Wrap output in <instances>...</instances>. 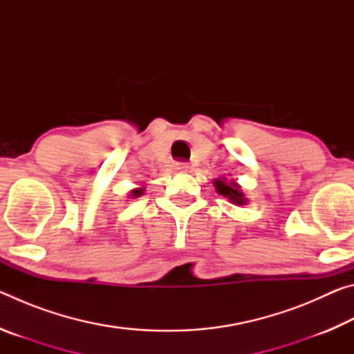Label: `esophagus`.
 I'll use <instances>...</instances> for the list:
<instances>
[{
  "label": "esophagus",
  "mask_w": 354,
  "mask_h": 354,
  "mask_svg": "<svg viewBox=\"0 0 354 354\" xmlns=\"http://www.w3.org/2000/svg\"><path fill=\"white\" fill-rule=\"evenodd\" d=\"M190 165L187 162H176V170L179 171H189Z\"/></svg>",
  "instance_id": "1"
}]
</instances>
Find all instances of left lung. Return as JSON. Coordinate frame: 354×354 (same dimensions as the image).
Wrapping results in <instances>:
<instances>
[{"label":"left lung","instance_id":"obj_1","mask_svg":"<svg viewBox=\"0 0 354 354\" xmlns=\"http://www.w3.org/2000/svg\"><path fill=\"white\" fill-rule=\"evenodd\" d=\"M214 185H215V190H217L220 195L226 196L232 205H237V206L247 205L248 200L245 198L241 185H239L236 181H227L226 178H221V179H215Z\"/></svg>","mask_w":354,"mask_h":354}]
</instances>
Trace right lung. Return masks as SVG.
I'll return each mask as SVG.
<instances>
[{
	"instance_id": "add662e5",
	"label": "right lung",
	"mask_w": 354,
	"mask_h": 354,
	"mask_svg": "<svg viewBox=\"0 0 354 354\" xmlns=\"http://www.w3.org/2000/svg\"><path fill=\"white\" fill-rule=\"evenodd\" d=\"M143 194V189L139 187V189H134L133 192H131V196H134V198H137V196H140Z\"/></svg>"
}]
</instances>
